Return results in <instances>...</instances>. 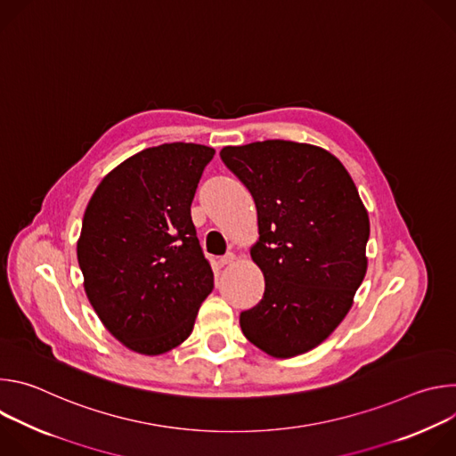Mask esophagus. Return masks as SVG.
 I'll list each match as a JSON object with an SVG mask.
<instances>
[{"mask_svg":"<svg viewBox=\"0 0 456 456\" xmlns=\"http://www.w3.org/2000/svg\"><path fill=\"white\" fill-rule=\"evenodd\" d=\"M234 259H236V254H234V252H227L225 256H222V257L218 259V264H220L222 267H225V265L234 264Z\"/></svg>","mask_w":456,"mask_h":456,"instance_id":"obj_1","label":"esophagus"}]
</instances>
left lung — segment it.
Here are the masks:
<instances>
[{"label": "left lung", "mask_w": 456, "mask_h": 456, "mask_svg": "<svg viewBox=\"0 0 456 456\" xmlns=\"http://www.w3.org/2000/svg\"><path fill=\"white\" fill-rule=\"evenodd\" d=\"M220 157L257 211L250 257L264 273L265 292L241 312V332L276 359L305 354L354 305L368 267V211L350 173L322 148L264 141L225 146Z\"/></svg>", "instance_id": "8db88e82"}]
</instances>
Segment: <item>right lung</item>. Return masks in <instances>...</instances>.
<instances>
[{
    "instance_id": "1",
    "label": "right lung",
    "mask_w": 456,
    "mask_h": 456,
    "mask_svg": "<svg viewBox=\"0 0 456 456\" xmlns=\"http://www.w3.org/2000/svg\"><path fill=\"white\" fill-rule=\"evenodd\" d=\"M213 155L192 142L142 150L111 169L88 202L77 241L85 292L127 350L160 355L183 343L215 287L191 220Z\"/></svg>"
}]
</instances>
